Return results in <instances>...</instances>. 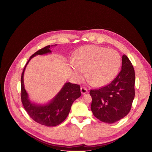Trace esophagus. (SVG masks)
<instances>
[{"instance_id": "1", "label": "esophagus", "mask_w": 152, "mask_h": 152, "mask_svg": "<svg viewBox=\"0 0 152 152\" xmlns=\"http://www.w3.org/2000/svg\"><path fill=\"white\" fill-rule=\"evenodd\" d=\"M80 91H81L82 94L84 95V94H86L88 92V89L86 88H85V87H82L80 88Z\"/></svg>"}]
</instances>
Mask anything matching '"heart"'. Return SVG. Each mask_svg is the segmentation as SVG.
I'll list each match as a JSON object with an SVG mask.
<instances>
[{
  "instance_id": "heart-1",
  "label": "heart",
  "mask_w": 152,
  "mask_h": 152,
  "mask_svg": "<svg viewBox=\"0 0 152 152\" xmlns=\"http://www.w3.org/2000/svg\"><path fill=\"white\" fill-rule=\"evenodd\" d=\"M121 60L119 53L113 49L97 45H86L77 51L73 70L82 80L85 71L87 79L96 86L105 85L117 75Z\"/></svg>"
}]
</instances>
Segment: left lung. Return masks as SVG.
Here are the masks:
<instances>
[{
	"label": "left lung",
	"mask_w": 152,
	"mask_h": 152,
	"mask_svg": "<svg viewBox=\"0 0 152 152\" xmlns=\"http://www.w3.org/2000/svg\"><path fill=\"white\" fill-rule=\"evenodd\" d=\"M134 67L124 54L122 57L121 70L108 85L90 91L91 110L100 121L112 124L130 112L135 96Z\"/></svg>",
	"instance_id": "8db88e82"
}]
</instances>
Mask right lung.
I'll return each instance as SVG.
<instances>
[{"mask_svg": "<svg viewBox=\"0 0 152 152\" xmlns=\"http://www.w3.org/2000/svg\"><path fill=\"white\" fill-rule=\"evenodd\" d=\"M57 45H47L32 54L26 63L21 75V101L25 110L35 122L47 127H54L61 124L69 115L73 102L81 95L79 85L67 82L56 96L46 104H37L29 99L23 82L24 72L26 65L35 56L51 53L50 47Z\"/></svg>", "mask_w": 152, "mask_h": 152, "instance_id": "add662e5", "label": "right lung"}]
</instances>
